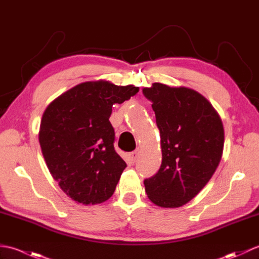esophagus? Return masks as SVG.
<instances>
[{"mask_svg":"<svg viewBox=\"0 0 259 259\" xmlns=\"http://www.w3.org/2000/svg\"><path fill=\"white\" fill-rule=\"evenodd\" d=\"M137 157H138V151H133L129 153V161L131 163H135L137 161Z\"/></svg>","mask_w":259,"mask_h":259,"instance_id":"obj_1","label":"esophagus"}]
</instances>
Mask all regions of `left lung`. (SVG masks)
<instances>
[{
  "mask_svg": "<svg viewBox=\"0 0 259 259\" xmlns=\"http://www.w3.org/2000/svg\"><path fill=\"white\" fill-rule=\"evenodd\" d=\"M142 92L152 102L162 151L158 172L144 181L146 192L159 207H181L199 194L221 162L223 122L211 103L189 88L156 82Z\"/></svg>",
  "mask_w": 259,
  "mask_h": 259,
  "instance_id": "8db88e82",
  "label": "left lung"
}]
</instances>
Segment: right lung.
I'll use <instances>...</instances> for the list:
<instances>
[{"mask_svg":"<svg viewBox=\"0 0 259 259\" xmlns=\"http://www.w3.org/2000/svg\"><path fill=\"white\" fill-rule=\"evenodd\" d=\"M139 91L109 81H89L53 100L41 120L38 141L47 166L65 194L96 205L113 195L126 163L114 150L112 106Z\"/></svg>","mask_w":259,"mask_h":259,"instance_id":"right-lung-1","label":"right lung"}]
</instances>
